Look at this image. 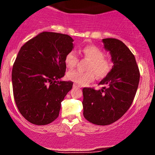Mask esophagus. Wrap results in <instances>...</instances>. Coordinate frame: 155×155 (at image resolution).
Returning <instances> with one entry per match:
<instances>
[{"instance_id": "esophagus-1", "label": "esophagus", "mask_w": 155, "mask_h": 155, "mask_svg": "<svg viewBox=\"0 0 155 155\" xmlns=\"http://www.w3.org/2000/svg\"><path fill=\"white\" fill-rule=\"evenodd\" d=\"M73 87H74V88H78V87H79V85H77L76 84H74V85H73Z\"/></svg>"}]
</instances>
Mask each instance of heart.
<instances>
[{
	"mask_svg": "<svg viewBox=\"0 0 155 155\" xmlns=\"http://www.w3.org/2000/svg\"><path fill=\"white\" fill-rule=\"evenodd\" d=\"M82 53L84 57L90 60L87 67V71H69L67 74L69 80L83 86L93 81L95 76L97 79H103L111 71L113 63L111 58L105 56L104 51L101 48L95 45L85 46L82 49ZM78 61L79 58L74 51H69L65 58V63L69 69L74 68Z\"/></svg>",
	"mask_w": 155,
	"mask_h": 155,
	"instance_id": "1",
	"label": "heart"
}]
</instances>
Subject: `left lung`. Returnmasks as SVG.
<instances>
[{
  "mask_svg": "<svg viewBox=\"0 0 155 155\" xmlns=\"http://www.w3.org/2000/svg\"><path fill=\"white\" fill-rule=\"evenodd\" d=\"M103 42L114 62L111 71L99 83L107 87L83 89L84 117L97 125L112 124L123 116L134 100L140 79L136 58L128 47L116 38Z\"/></svg>",
  "mask_w": 155,
  "mask_h": 155,
  "instance_id": "obj_1",
  "label": "left lung"
}]
</instances>
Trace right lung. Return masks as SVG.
Returning a JSON list of instances; mask_svg holds the SVG:
<instances>
[{
	"label": "right lung",
	"instance_id": "add662e5",
	"mask_svg": "<svg viewBox=\"0 0 155 155\" xmlns=\"http://www.w3.org/2000/svg\"><path fill=\"white\" fill-rule=\"evenodd\" d=\"M73 41L68 35L43 32L19 51L12 73L13 94L19 111L31 123L45 125L59 116L73 87L71 81H58L65 75Z\"/></svg>",
	"mask_w": 155,
	"mask_h": 155
}]
</instances>
